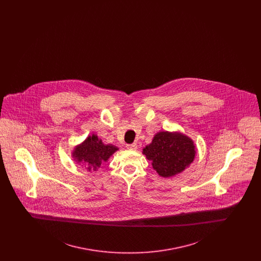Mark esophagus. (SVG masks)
Returning a JSON list of instances; mask_svg holds the SVG:
<instances>
[{"label":"esophagus","instance_id":"esophagus-1","mask_svg":"<svg viewBox=\"0 0 261 261\" xmlns=\"http://www.w3.org/2000/svg\"><path fill=\"white\" fill-rule=\"evenodd\" d=\"M126 148L128 149H131V150H135L137 149V144L136 143H133V144L126 145Z\"/></svg>","mask_w":261,"mask_h":261}]
</instances>
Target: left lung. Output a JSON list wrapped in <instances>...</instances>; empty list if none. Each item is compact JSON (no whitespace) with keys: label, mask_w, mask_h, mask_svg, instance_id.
I'll return each mask as SVG.
<instances>
[{"label":"left lung","mask_w":261,"mask_h":261,"mask_svg":"<svg viewBox=\"0 0 261 261\" xmlns=\"http://www.w3.org/2000/svg\"><path fill=\"white\" fill-rule=\"evenodd\" d=\"M152 168L164 178L183 172L196 156L194 141L181 132L161 131L143 149Z\"/></svg>","instance_id":"8db88e82"}]
</instances>
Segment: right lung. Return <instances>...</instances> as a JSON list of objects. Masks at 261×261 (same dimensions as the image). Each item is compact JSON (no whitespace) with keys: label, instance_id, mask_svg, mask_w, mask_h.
<instances>
[{"label":"right lung","instance_id":"obj_1","mask_svg":"<svg viewBox=\"0 0 261 261\" xmlns=\"http://www.w3.org/2000/svg\"><path fill=\"white\" fill-rule=\"evenodd\" d=\"M118 150L113 145H106L95 134L88 136L72 150L71 156L75 162L82 164L87 171H97L100 165L108 162L112 154Z\"/></svg>","mask_w":261,"mask_h":261}]
</instances>
